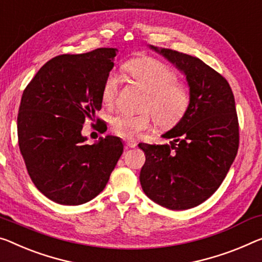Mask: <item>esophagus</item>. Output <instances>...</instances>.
Returning <instances> with one entry per match:
<instances>
[{
    "mask_svg": "<svg viewBox=\"0 0 262 262\" xmlns=\"http://www.w3.org/2000/svg\"><path fill=\"white\" fill-rule=\"evenodd\" d=\"M137 146L136 142H132V140H125V147L126 148H134Z\"/></svg>",
    "mask_w": 262,
    "mask_h": 262,
    "instance_id": "esophagus-1",
    "label": "esophagus"
}]
</instances>
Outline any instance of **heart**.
Returning a JSON list of instances; mask_svg holds the SVG:
<instances>
[{"instance_id": "1", "label": "heart", "mask_w": 262, "mask_h": 262, "mask_svg": "<svg viewBox=\"0 0 262 262\" xmlns=\"http://www.w3.org/2000/svg\"><path fill=\"white\" fill-rule=\"evenodd\" d=\"M124 71L132 82L147 92L143 107L151 111L159 126H176L187 114L191 105V92L185 84L177 82L176 74L166 64L157 58L143 56L126 62ZM118 90V75L110 72L103 83V103L112 105ZM152 122V115L148 111L137 115L119 112L110 118V127L115 135L135 140L151 127Z\"/></svg>"}]
</instances>
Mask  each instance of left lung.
Returning a JSON list of instances; mask_svg holds the SVG:
<instances>
[{
  "label": "left lung",
  "instance_id": "1",
  "mask_svg": "<svg viewBox=\"0 0 262 262\" xmlns=\"http://www.w3.org/2000/svg\"><path fill=\"white\" fill-rule=\"evenodd\" d=\"M183 74L191 92L185 117L163 135L170 145L139 144L145 152L139 180L145 194L170 210H188L218 190L239 147L235 100L226 79L201 59L150 46Z\"/></svg>",
  "mask_w": 262,
  "mask_h": 262
}]
</instances>
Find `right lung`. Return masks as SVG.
Returning <instances> with one entry per match:
<instances>
[{
    "label": "right lung",
    "instance_id": "obj_1",
    "mask_svg": "<svg viewBox=\"0 0 262 262\" xmlns=\"http://www.w3.org/2000/svg\"><path fill=\"white\" fill-rule=\"evenodd\" d=\"M118 50L59 55L23 91L17 116L19 151L31 180L61 205L85 204L104 190L123 154L118 137L86 144L83 124L102 108V88Z\"/></svg>",
    "mask_w": 262,
    "mask_h": 262
}]
</instances>
